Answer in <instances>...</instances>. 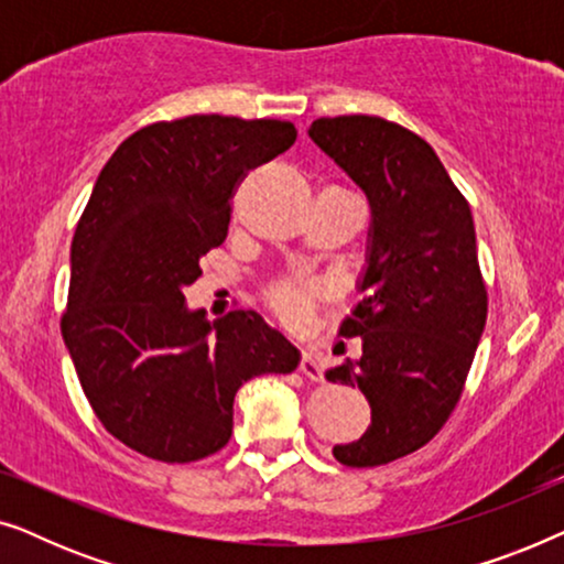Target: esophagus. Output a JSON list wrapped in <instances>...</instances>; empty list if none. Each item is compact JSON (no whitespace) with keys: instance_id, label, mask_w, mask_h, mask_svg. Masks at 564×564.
<instances>
[{"instance_id":"esophagus-1","label":"esophagus","mask_w":564,"mask_h":564,"mask_svg":"<svg viewBox=\"0 0 564 564\" xmlns=\"http://www.w3.org/2000/svg\"><path fill=\"white\" fill-rule=\"evenodd\" d=\"M300 372H303L307 380L323 382V369L318 365V359H315V354H311V351H303V359H300Z\"/></svg>"}]
</instances>
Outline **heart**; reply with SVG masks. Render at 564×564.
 <instances>
[{
  "label": "heart",
  "mask_w": 564,
  "mask_h": 564,
  "mask_svg": "<svg viewBox=\"0 0 564 564\" xmlns=\"http://www.w3.org/2000/svg\"><path fill=\"white\" fill-rule=\"evenodd\" d=\"M323 297H326V284L315 280H280L264 290L269 311L290 328L305 326L315 303Z\"/></svg>",
  "instance_id": "heart-1"
}]
</instances>
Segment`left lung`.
Returning <instances> with one entry per match:
<instances>
[{
    "instance_id": "obj_1",
    "label": "left lung",
    "mask_w": 564,
    "mask_h": 564,
    "mask_svg": "<svg viewBox=\"0 0 564 564\" xmlns=\"http://www.w3.org/2000/svg\"><path fill=\"white\" fill-rule=\"evenodd\" d=\"M311 138L372 205L365 297L341 323L344 338H361V357L330 367L326 380L359 388L372 408V426L334 446V457L380 467L426 446L465 390L488 318L475 223L413 130L377 115H338L315 120Z\"/></svg>"
}]
</instances>
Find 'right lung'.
Returning <instances> with one entry per match:
<instances>
[{"mask_svg":"<svg viewBox=\"0 0 564 564\" xmlns=\"http://www.w3.org/2000/svg\"><path fill=\"white\" fill-rule=\"evenodd\" d=\"M284 120L187 115L118 145L72 241L61 334L91 411L143 457L197 462L234 434V398L259 375H290L300 354L253 311L189 313L182 290L228 236L234 195L280 156Z\"/></svg>","mask_w":564,"mask_h":564,"instance_id":"1","label":"right lung"}]
</instances>
